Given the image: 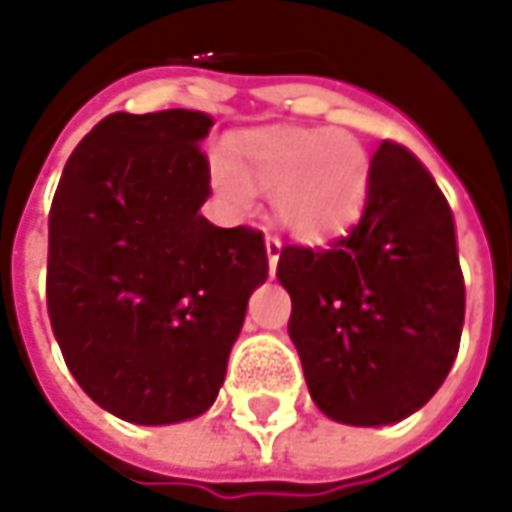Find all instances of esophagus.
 Listing matches in <instances>:
<instances>
[{
	"label": "esophagus",
	"instance_id": "esophagus-1",
	"mask_svg": "<svg viewBox=\"0 0 512 512\" xmlns=\"http://www.w3.org/2000/svg\"><path fill=\"white\" fill-rule=\"evenodd\" d=\"M265 250H267V265H270V270H276V265H279V253H282V239H279V236H273V233H267Z\"/></svg>",
	"mask_w": 512,
	"mask_h": 512
}]
</instances>
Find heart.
Instances as JSON below:
<instances>
[{"instance_id":"heart-1","label":"heart","mask_w":512,"mask_h":512,"mask_svg":"<svg viewBox=\"0 0 512 512\" xmlns=\"http://www.w3.org/2000/svg\"><path fill=\"white\" fill-rule=\"evenodd\" d=\"M216 187L236 207L273 193L279 222L305 242H325L359 219L370 190V159L344 130L270 128L250 133L233 159H216Z\"/></svg>"}]
</instances>
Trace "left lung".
<instances>
[{
  "instance_id": "1",
  "label": "left lung",
  "mask_w": 512,
  "mask_h": 512,
  "mask_svg": "<svg viewBox=\"0 0 512 512\" xmlns=\"http://www.w3.org/2000/svg\"><path fill=\"white\" fill-rule=\"evenodd\" d=\"M276 276L325 416L393 424L442 387L462 339L464 276L450 205L410 150L382 142L362 219L327 250L285 245Z\"/></svg>"
}]
</instances>
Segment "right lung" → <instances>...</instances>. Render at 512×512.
I'll use <instances>...</instances> for the list:
<instances>
[{
  "mask_svg": "<svg viewBox=\"0 0 512 512\" xmlns=\"http://www.w3.org/2000/svg\"><path fill=\"white\" fill-rule=\"evenodd\" d=\"M199 110L110 113L70 153L48 216V313L73 379L133 424L205 413L225 382L265 236L216 227Z\"/></svg>",
  "mask_w": 512,
  "mask_h": 512,
  "instance_id": "right-lung-1",
  "label": "right lung"
}]
</instances>
